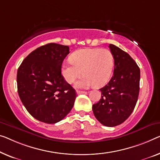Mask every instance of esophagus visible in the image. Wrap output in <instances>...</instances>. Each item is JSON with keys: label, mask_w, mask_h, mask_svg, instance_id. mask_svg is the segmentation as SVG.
I'll use <instances>...</instances> for the list:
<instances>
[{"label": "esophagus", "mask_w": 160, "mask_h": 160, "mask_svg": "<svg viewBox=\"0 0 160 160\" xmlns=\"http://www.w3.org/2000/svg\"><path fill=\"white\" fill-rule=\"evenodd\" d=\"M78 95H80V94H86L87 92L85 91H82V90H78V91L77 92Z\"/></svg>", "instance_id": "34e87169"}]
</instances>
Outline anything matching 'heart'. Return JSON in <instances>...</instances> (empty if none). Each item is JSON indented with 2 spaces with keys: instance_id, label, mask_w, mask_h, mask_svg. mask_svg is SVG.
<instances>
[{
  "instance_id": "1",
  "label": "heart",
  "mask_w": 160,
  "mask_h": 160,
  "mask_svg": "<svg viewBox=\"0 0 160 160\" xmlns=\"http://www.w3.org/2000/svg\"><path fill=\"white\" fill-rule=\"evenodd\" d=\"M70 61L62 64V75L68 83H72L82 72L84 76L75 84L80 88L103 86L110 80L114 65L113 54L108 49H78L71 54Z\"/></svg>"
}]
</instances>
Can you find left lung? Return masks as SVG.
Instances as JSON below:
<instances>
[{"label": "left lung", "mask_w": 160, "mask_h": 160, "mask_svg": "<svg viewBox=\"0 0 160 160\" xmlns=\"http://www.w3.org/2000/svg\"><path fill=\"white\" fill-rule=\"evenodd\" d=\"M114 59L113 75L100 89L101 98L92 105L95 117L102 124L113 127L129 117L137 104L139 92L140 69L126 52L109 44Z\"/></svg>", "instance_id": "8db88e82"}]
</instances>
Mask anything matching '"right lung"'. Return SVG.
Returning <instances> with one entry per match:
<instances>
[{
    "label": "right lung",
    "mask_w": 160,
    "mask_h": 160,
    "mask_svg": "<svg viewBox=\"0 0 160 160\" xmlns=\"http://www.w3.org/2000/svg\"><path fill=\"white\" fill-rule=\"evenodd\" d=\"M69 53L68 46L50 43L31 52L18 69L19 98L38 121L55 123L72 110L77 94L61 73Z\"/></svg>",
    "instance_id": "add662e5"
}]
</instances>
